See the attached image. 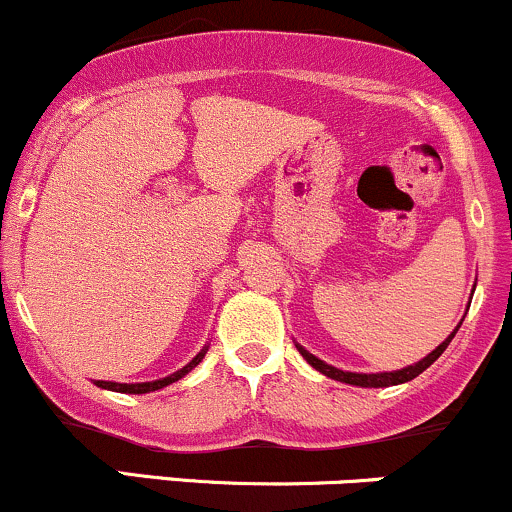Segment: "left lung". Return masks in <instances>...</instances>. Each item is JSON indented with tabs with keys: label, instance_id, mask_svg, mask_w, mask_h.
I'll return each mask as SVG.
<instances>
[{
	"label": "left lung",
	"instance_id": "1",
	"mask_svg": "<svg viewBox=\"0 0 512 512\" xmlns=\"http://www.w3.org/2000/svg\"><path fill=\"white\" fill-rule=\"evenodd\" d=\"M460 325H462V322H460ZM460 325H457L455 330H452V334H448V339H445L443 344L436 346V349H433L431 354H428L426 358H421L419 363H414V366H407V368H402V370H392V373H349V370H339V368L330 366V363L320 361V358L310 354L308 349H303L301 344H296V349L301 351V356H303L305 361H308L310 366H313L315 370H320V373L327 375V378L339 380V383L358 385V387H390V385H399V383H409V380H414L416 375L424 373V370H426L428 366H431V363L436 361V358H438L440 354H443L445 349H448V344L452 342V337H455L457 330H460Z\"/></svg>",
	"mask_w": 512,
	"mask_h": 512
}]
</instances>
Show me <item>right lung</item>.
Returning a JSON list of instances; mask_svg holds the SVG:
<instances>
[{
  "mask_svg": "<svg viewBox=\"0 0 512 512\" xmlns=\"http://www.w3.org/2000/svg\"><path fill=\"white\" fill-rule=\"evenodd\" d=\"M207 351H209V344H204L202 351H199V354L192 358V361L187 363V366H182L180 370H175V373L168 375V378L151 380V383H110V380H96V385L103 387V390L125 392V395H144V392H156V390H161V387H168L170 383H175V380L185 378V375L190 373L192 368L202 363V358H204V354H207Z\"/></svg>",
  "mask_w": 512,
  "mask_h": 512,
  "instance_id": "right-lung-1",
  "label": "right lung"
}]
</instances>
